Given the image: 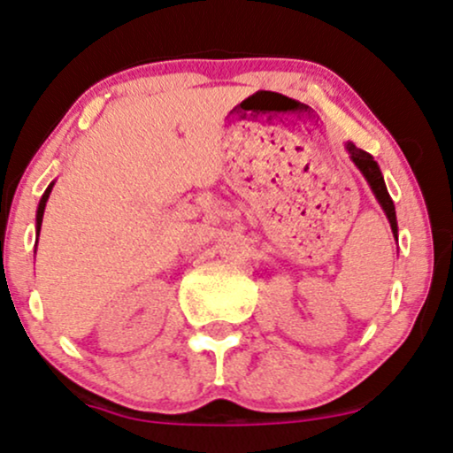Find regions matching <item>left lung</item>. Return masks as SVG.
Returning <instances> with one entry per match:
<instances>
[{"label":"left lung","instance_id":"8db88e82","mask_svg":"<svg viewBox=\"0 0 453 453\" xmlns=\"http://www.w3.org/2000/svg\"><path fill=\"white\" fill-rule=\"evenodd\" d=\"M346 151H348V156H350V160L354 162V166H357L358 171H361V174L365 177V181L369 183V188H372L375 200H378L380 206H382V211L386 212V217H388L390 230H392V234H395V238H399V226H396L395 203H392L388 189H386L382 171H380L378 162L373 160L372 154H367V151L358 150L357 145L350 143V141H346Z\"/></svg>","mask_w":453,"mask_h":453}]
</instances>
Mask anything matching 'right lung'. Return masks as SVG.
<instances>
[{
    "mask_svg": "<svg viewBox=\"0 0 453 453\" xmlns=\"http://www.w3.org/2000/svg\"><path fill=\"white\" fill-rule=\"evenodd\" d=\"M52 188H54V181H52L50 185H48L46 192H43V196L40 198V204H37V212H35V234H37V236H40L42 219H43V209H46V203H48V198H50Z\"/></svg>",
    "mask_w": 453,
    "mask_h": 453,
    "instance_id": "1",
    "label": "right lung"
}]
</instances>
